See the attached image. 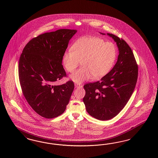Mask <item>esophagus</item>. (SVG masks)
I'll use <instances>...</instances> for the list:
<instances>
[{
    "instance_id": "34e87169",
    "label": "esophagus",
    "mask_w": 158,
    "mask_h": 158,
    "mask_svg": "<svg viewBox=\"0 0 158 158\" xmlns=\"http://www.w3.org/2000/svg\"><path fill=\"white\" fill-rule=\"evenodd\" d=\"M75 86L77 88H82V87H83L80 84H77V83H75Z\"/></svg>"
}]
</instances>
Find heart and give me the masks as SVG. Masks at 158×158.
Returning <instances> with one entry per match:
<instances>
[{
	"instance_id": "b5f03b06",
	"label": "heart",
	"mask_w": 158,
	"mask_h": 158,
	"mask_svg": "<svg viewBox=\"0 0 158 158\" xmlns=\"http://www.w3.org/2000/svg\"><path fill=\"white\" fill-rule=\"evenodd\" d=\"M72 50L65 52L62 64L68 72L72 73L80 64L82 66L71 75L72 81L81 83L91 78L98 79L110 71L115 62L117 51L115 44L94 36L83 37L72 45Z\"/></svg>"
}]
</instances>
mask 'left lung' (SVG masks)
<instances>
[{
  "label": "left lung",
  "mask_w": 158,
  "mask_h": 158,
  "mask_svg": "<svg viewBox=\"0 0 158 158\" xmlns=\"http://www.w3.org/2000/svg\"><path fill=\"white\" fill-rule=\"evenodd\" d=\"M107 35L116 43L119 53L118 61L101 81L83 86L86 94L83 100L86 110L100 120L112 119L123 109L138 78V65L131 48L123 39L113 34Z\"/></svg>",
  "instance_id": "8db88e82"
}]
</instances>
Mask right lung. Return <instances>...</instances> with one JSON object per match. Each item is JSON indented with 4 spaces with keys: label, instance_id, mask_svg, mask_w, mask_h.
I'll list each match as a JSON object with an SVG mask.
<instances>
[{
    "label": "right lung",
    "instance_id": "obj_1",
    "mask_svg": "<svg viewBox=\"0 0 158 158\" xmlns=\"http://www.w3.org/2000/svg\"><path fill=\"white\" fill-rule=\"evenodd\" d=\"M77 30L61 29L41 34L26 44L19 58V75L24 97L38 115L52 119L61 115L68 104L74 83L56 86L66 77L62 56Z\"/></svg>",
    "mask_w": 158,
    "mask_h": 158
}]
</instances>
